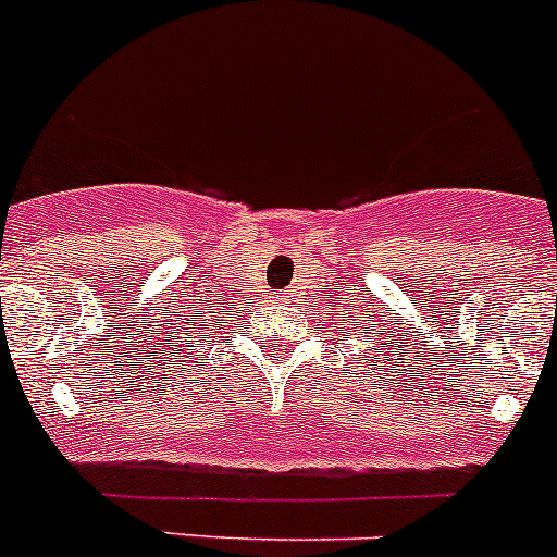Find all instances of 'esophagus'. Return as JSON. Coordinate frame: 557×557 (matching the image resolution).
Segmentation results:
<instances>
[{
  "mask_svg": "<svg viewBox=\"0 0 557 557\" xmlns=\"http://www.w3.org/2000/svg\"><path fill=\"white\" fill-rule=\"evenodd\" d=\"M278 298H287V295H284V293H278Z\"/></svg>",
  "mask_w": 557,
  "mask_h": 557,
  "instance_id": "34e87169",
  "label": "esophagus"
}]
</instances>
